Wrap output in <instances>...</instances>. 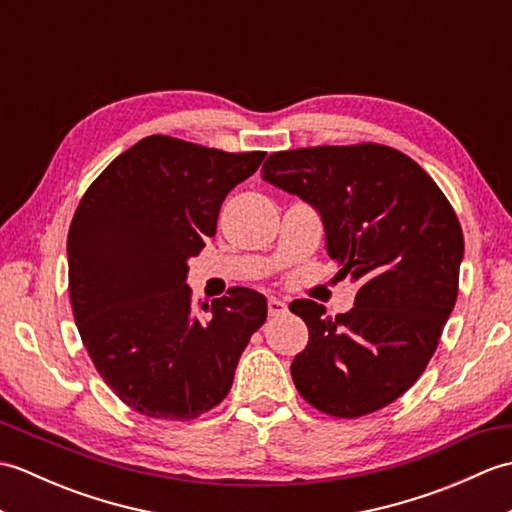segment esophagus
Returning <instances> with one entry per match:
<instances>
[{
  "label": "esophagus",
  "instance_id": "esophagus-1",
  "mask_svg": "<svg viewBox=\"0 0 512 512\" xmlns=\"http://www.w3.org/2000/svg\"><path fill=\"white\" fill-rule=\"evenodd\" d=\"M286 310H288V306L284 301L273 299V297L268 299V314H270V317H281V314H286Z\"/></svg>",
  "mask_w": 512,
  "mask_h": 512
}]
</instances>
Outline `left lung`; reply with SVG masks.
<instances>
[{
    "label": "left lung",
    "instance_id": "1",
    "mask_svg": "<svg viewBox=\"0 0 512 512\" xmlns=\"http://www.w3.org/2000/svg\"><path fill=\"white\" fill-rule=\"evenodd\" d=\"M262 176L317 206L339 277L361 286L336 317L290 303L310 330L290 365L297 391L334 418L391 405L438 350L458 299L464 235L451 202L416 160L378 143L275 151Z\"/></svg>",
    "mask_w": 512,
    "mask_h": 512
}]
</instances>
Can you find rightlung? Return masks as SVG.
I'll return each mask as SVG.
<instances>
[{
    "label": "right lung",
    "instance_id": "1",
    "mask_svg": "<svg viewBox=\"0 0 512 512\" xmlns=\"http://www.w3.org/2000/svg\"><path fill=\"white\" fill-rule=\"evenodd\" d=\"M264 156L154 134L114 158L76 206L68 233L76 328L96 372L147 418L187 422L220 405L268 317L250 288L198 308L184 284L226 193Z\"/></svg>",
    "mask_w": 512,
    "mask_h": 512
}]
</instances>
